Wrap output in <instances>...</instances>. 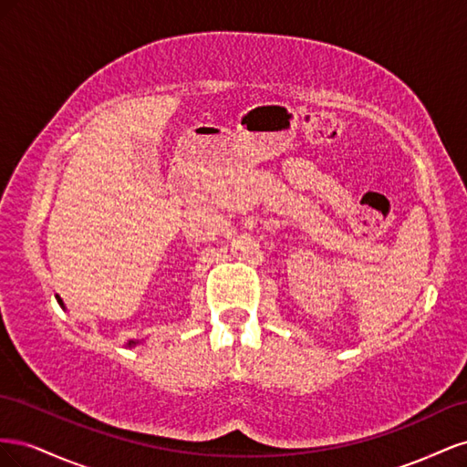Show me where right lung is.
<instances>
[{
  "label": "right lung",
  "instance_id": "right-lung-1",
  "mask_svg": "<svg viewBox=\"0 0 467 467\" xmlns=\"http://www.w3.org/2000/svg\"><path fill=\"white\" fill-rule=\"evenodd\" d=\"M56 300H58V304H60V307H62V309H66V306H64V302H62V298H60V296H58V294H56ZM138 343H142V341H138V338H130V341H129V343H126V347H129V348H132V347H136Z\"/></svg>",
  "mask_w": 467,
  "mask_h": 467
}]
</instances>
